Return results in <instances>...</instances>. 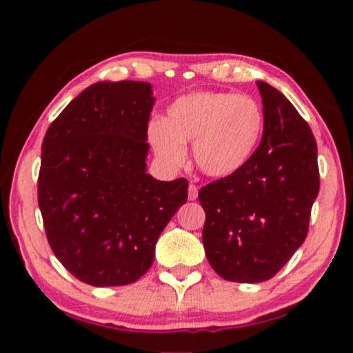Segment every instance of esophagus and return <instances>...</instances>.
<instances>
[{
	"instance_id": "obj_1",
	"label": "esophagus",
	"mask_w": 353,
	"mask_h": 353,
	"mask_svg": "<svg viewBox=\"0 0 353 353\" xmlns=\"http://www.w3.org/2000/svg\"><path fill=\"white\" fill-rule=\"evenodd\" d=\"M196 198H198V187H196V185H193V183H190V187H188V199L190 201H194Z\"/></svg>"
}]
</instances>
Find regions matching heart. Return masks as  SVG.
Wrapping results in <instances>:
<instances>
[{
    "mask_svg": "<svg viewBox=\"0 0 353 353\" xmlns=\"http://www.w3.org/2000/svg\"><path fill=\"white\" fill-rule=\"evenodd\" d=\"M265 132V113L246 94L202 90L172 101L163 121L149 124V143L168 168H179L193 143L194 162L210 177H230L246 166Z\"/></svg>",
    "mask_w": 353,
    "mask_h": 353,
    "instance_id": "heart-1",
    "label": "heart"
}]
</instances>
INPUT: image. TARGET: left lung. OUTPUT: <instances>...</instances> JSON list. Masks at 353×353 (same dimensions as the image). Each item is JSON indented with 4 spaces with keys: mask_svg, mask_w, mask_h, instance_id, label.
Segmentation results:
<instances>
[{
    "mask_svg": "<svg viewBox=\"0 0 353 353\" xmlns=\"http://www.w3.org/2000/svg\"><path fill=\"white\" fill-rule=\"evenodd\" d=\"M265 132L252 160L230 177L202 187L207 260L219 277L260 283L282 270L308 234L319 193L318 146L296 107L256 82Z\"/></svg>",
    "mask_w": 353,
    "mask_h": 353,
    "instance_id": "obj_1",
    "label": "left lung"
}]
</instances>
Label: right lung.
Here are the masks:
<instances>
[{
    "label": "right lung",
    "mask_w": 353,
    "mask_h": 353,
    "mask_svg": "<svg viewBox=\"0 0 353 353\" xmlns=\"http://www.w3.org/2000/svg\"><path fill=\"white\" fill-rule=\"evenodd\" d=\"M149 82H97L65 107L41 145L39 207L59 261L93 286L134 283L188 198L183 177L146 172Z\"/></svg>",
    "instance_id": "add662e5"
}]
</instances>
